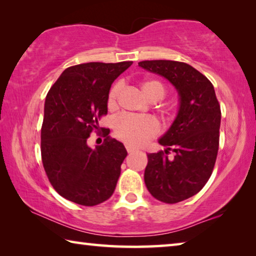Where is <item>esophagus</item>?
<instances>
[{
	"mask_svg": "<svg viewBox=\"0 0 256 256\" xmlns=\"http://www.w3.org/2000/svg\"><path fill=\"white\" fill-rule=\"evenodd\" d=\"M126 150H128V154L136 152V148H133V146H126Z\"/></svg>",
	"mask_w": 256,
	"mask_h": 256,
	"instance_id": "34e87169",
	"label": "esophagus"
}]
</instances>
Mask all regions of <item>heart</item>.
Returning <instances> with one entry per match:
<instances>
[{"label":"heart","mask_w":256,"mask_h":256,"mask_svg":"<svg viewBox=\"0 0 256 256\" xmlns=\"http://www.w3.org/2000/svg\"><path fill=\"white\" fill-rule=\"evenodd\" d=\"M120 86H112L107 96V108L114 110L118 107V99ZM142 92L149 98L162 99L164 96V88L158 80H148L142 84ZM115 136L131 146H141L146 144L150 138H154L160 132V124L154 118H133V116H120L115 122Z\"/></svg>","instance_id":"heart-1"}]
</instances>
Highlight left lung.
I'll return each instance as SVG.
<instances>
[{
    "instance_id": "1",
    "label": "left lung",
    "mask_w": 256,
    "mask_h": 256,
    "mask_svg": "<svg viewBox=\"0 0 256 256\" xmlns=\"http://www.w3.org/2000/svg\"><path fill=\"white\" fill-rule=\"evenodd\" d=\"M138 66L166 78L180 94L178 114L159 138L167 149L146 154L144 170L151 196L172 204L196 196L209 180L219 149L222 110L210 80L188 64L154 60ZM170 150L176 152L172 160Z\"/></svg>"
}]
</instances>
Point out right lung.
I'll return each instance as SVG.
<instances>
[{
	"mask_svg": "<svg viewBox=\"0 0 256 256\" xmlns=\"http://www.w3.org/2000/svg\"><path fill=\"white\" fill-rule=\"evenodd\" d=\"M131 66V60L78 64L66 68L47 94L40 134L42 166L54 190L68 201L92 206L114 193L126 149L110 136L96 149L86 140L92 131H104L98 120L107 114L110 86Z\"/></svg>",
	"mask_w": 256,
	"mask_h": 256,
	"instance_id": "right-lung-1",
	"label": "right lung"
}]
</instances>
